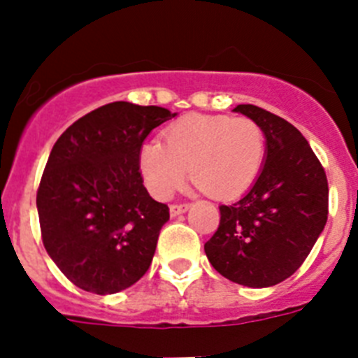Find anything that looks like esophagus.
<instances>
[{"instance_id":"esophagus-1","label":"esophagus","mask_w":358,"mask_h":358,"mask_svg":"<svg viewBox=\"0 0 358 358\" xmlns=\"http://www.w3.org/2000/svg\"><path fill=\"white\" fill-rule=\"evenodd\" d=\"M188 208L189 204H172V206H170V215H172V217H177V215L188 211Z\"/></svg>"}]
</instances>
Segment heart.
Masks as SVG:
<instances>
[{
    "mask_svg": "<svg viewBox=\"0 0 358 358\" xmlns=\"http://www.w3.org/2000/svg\"><path fill=\"white\" fill-rule=\"evenodd\" d=\"M163 143L147 141L138 166L156 199H170L186 176L213 199H233L258 179L265 163L264 129L251 118L188 115L164 129Z\"/></svg>",
    "mask_w": 358,
    "mask_h": 358,
    "instance_id": "heart-1",
    "label": "heart"
}]
</instances>
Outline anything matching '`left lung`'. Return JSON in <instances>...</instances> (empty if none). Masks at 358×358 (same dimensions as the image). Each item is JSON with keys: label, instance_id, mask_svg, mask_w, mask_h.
Here are the masks:
<instances>
[{"label": "left lung", "instance_id": "obj_1", "mask_svg": "<svg viewBox=\"0 0 358 358\" xmlns=\"http://www.w3.org/2000/svg\"><path fill=\"white\" fill-rule=\"evenodd\" d=\"M235 113L264 129L267 154L248 194L218 208L220 224L204 251L224 278L264 289L292 276L317 242L328 218V181L292 123L251 103Z\"/></svg>", "mask_w": 358, "mask_h": 358}]
</instances>
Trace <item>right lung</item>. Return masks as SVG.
I'll use <instances>...</instances> for the list:
<instances>
[{"mask_svg": "<svg viewBox=\"0 0 358 358\" xmlns=\"http://www.w3.org/2000/svg\"><path fill=\"white\" fill-rule=\"evenodd\" d=\"M177 113L113 102L69 125L37 192L46 252L73 285L116 294L148 271L170 211L143 186L138 156L152 129Z\"/></svg>", "mask_w": 358, "mask_h": 358, "instance_id": "add662e5", "label": "right lung"}]
</instances>
